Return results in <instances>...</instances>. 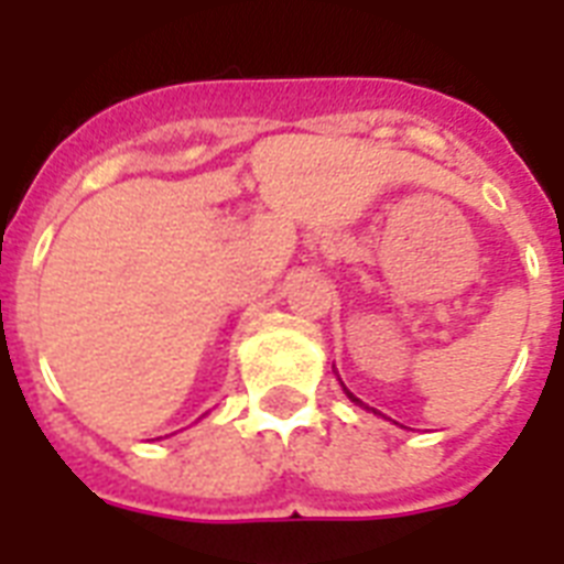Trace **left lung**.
<instances>
[{"mask_svg": "<svg viewBox=\"0 0 564 564\" xmlns=\"http://www.w3.org/2000/svg\"><path fill=\"white\" fill-rule=\"evenodd\" d=\"M343 389H345V383H343ZM345 394H348V398H351V401L357 403V406H366V403H362L360 398H357V394H354V392H348V389H345Z\"/></svg>", "mask_w": 564, "mask_h": 564, "instance_id": "1", "label": "left lung"}]
</instances>
